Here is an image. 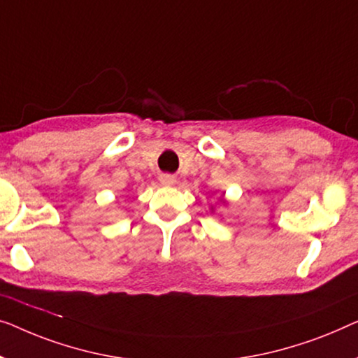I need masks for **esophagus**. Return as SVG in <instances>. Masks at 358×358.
<instances>
[{"instance_id": "1", "label": "esophagus", "mask_w": 358, "mask_h": 358, "mask_svg": "<svg viewBox=\"0 0 358 358\" xmlns=\"http://www.w3.org/2000/svg\"><path fill=\"white\" fill-rule=\"evenodd\" d=\"M159 180H160V183H162V185H173L175 181H177V180H175L173 175H169V173L160 175Z\"/></svg>"}]
</instances>
